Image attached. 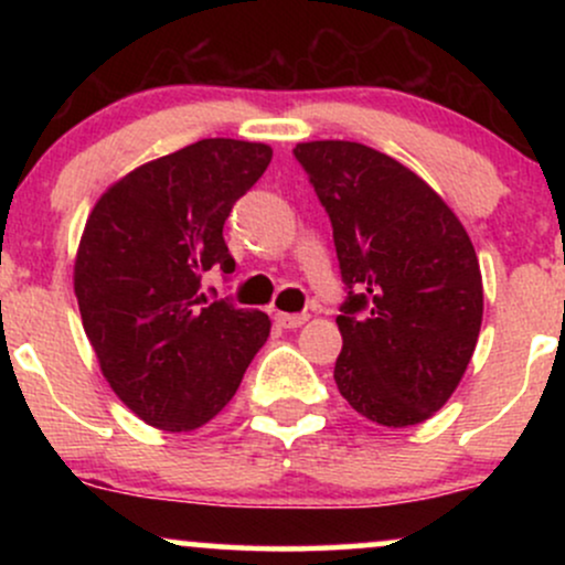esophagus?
I'll use <instances>...</instances> for the list:
<instances>
[{"mask_svg": "<svg viewBox=\"0 0 565 565\" xmlns=\"http://www.w3.org/2000/svg\"><path fill=\"white\" fill-rule=\"evenodd\" d=\"M305 321H308L305 313H276V323L281 329H300Z\"/></svg>", "mask_w": 565, "mask_h": 565, "instance_id": "esophagus-1", "label": "esophagus"}]
</instances>
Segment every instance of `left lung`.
<instances>
[{"label":"left lung","mask_w":565,"mask_h":565,"mask_svg":"<svg viewBox=\"0 0 565 565\" xmlns=\"http://www.w3.org/2000/svg\"><path fill=\"white\" fill-rule=\"evenodd\" d=\"M332 220L348 300L334 382L385 427L430 419L468 369L483 321L476 249L451 206L387 153L350 140L297 142Z\"/></svg>","instance_id":"obj_1"}]
</instances>
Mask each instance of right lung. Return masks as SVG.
<instances>
[{
    "label": "right lung",
    "mask_w": 565,
    "mask_h": 565,
    "mask_svg": "<svg viewBox=\"0 0 565 565\" xmlns=\"http://www.w3.org/2000/svg\"><path fill=\"white\" fill-rule=\"evenodd\" d=\"M274 148L206 138L106 188L74 260L82 327L111 391L142 423L191 433L223 412L265 345L263 310L201 295V276L236 268L223 238L233 204Z\"/></svg>",
    "instance_id": "1"
}]
</instances>
